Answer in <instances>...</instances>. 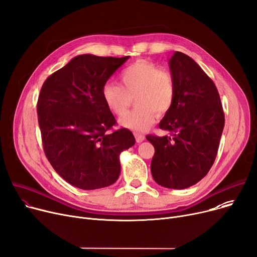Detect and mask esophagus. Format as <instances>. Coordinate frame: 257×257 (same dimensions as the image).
Here are the masks:
<instances>
[{
    "label": "esophagus",
    "instance_id": "esophagus-1",
    "mask_svg": "<svg viewBox=\"0 0 257 257\" xmlns=\"http://www.w3.org/2000/svg\"><path fill=\"white\" fill-rule=\"evenodd\" d=\"M134 136H135L136 143H138V144H141V143H143V142L146 140L145 135H144V134H141V133H135Z\"/></svg>",
    "mask_w": 257,
    "mask_h": 257
}]
</instances>
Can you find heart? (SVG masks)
<instances>
[{
  "instance_id": "b5f03b06",
  "label": "heart",
  "mask_w": 257,
  "mask_h": 257,
  "mask_svg": "<svg viewBox=\"0 0 257 257\" xmlns=\"http://www.w3.org/2000/svg\"><path fill=\"white\" fill-rule=\"evenodd\" d=\"M122 85L106 82L102 88V97L107 108L122 116L135 99L136 108L119 119L122 127L144 132L156 122V113L163 115L172 109L176 100V82L168 71L157 64L138 60L122 71Z\"/></svg>"
}]
</instances>
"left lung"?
Segmentation results:
<instances>
[{"instance_id":"8db88e82","label":"left lung","mask_w":257,"mask_h":257,"mask_svg":"<svg viewBox=\"0 0 257 257\" xmlns=\"http://www.w3.org/2000/svg\"><path fill=\"white\" fill-rule=\"evenodd\" d=\"M169 68L176 100L159 127L172 135H147L155 149L151 173L162 187L185 189L211 169L224 128V112L214 81L194 60L176 51Z\"/></svg>"}]
</instances>
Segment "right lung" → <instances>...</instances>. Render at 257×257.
<instances>
[{
	"mask_svg": "<svg viewBox=\"0 0 257 257\" xmlns=\"http://www.w3.org/2000/svg\"><path fill=\"white\" fill-rule=\"evenodd\" d=\"M129 56L80 55L49 75L37 102L45 156L69 184L94 190L113 184L119 154L135 144L132 132L116 124L102 88Z\"/></svg>",
	"mask_w": 257,
	"mask_h": 257,
	"instance_id": "right-lung-1",
	"label": "right lung"
}]
</instances>
